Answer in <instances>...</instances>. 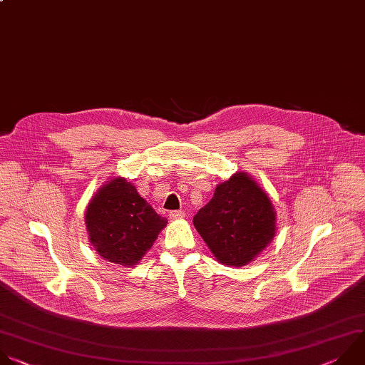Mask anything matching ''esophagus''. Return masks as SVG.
<instances>
[{
  "label": "esophagus",
  "instance_id": "esophagus-1",
  "mask_svg": "<svg viewBox=\"0 0 365 365\" xmlns=\"http://www.w3.org/2000/svg\"><path fill=\"white\" fill-rule=\"evenodd\" d=\"M168 217L171 218V220H177V218H184L185 212L182 210H175V211H170Z\"/></svg>",
  "mask_w": 365,
  "mask_h": 365
}]
</instances>
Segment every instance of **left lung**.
Instances as JSON below:
<instances>
[{
	"label": "left lung",
	"mask_w": 365,
	"mask_h": 365,
	"mask_svg": "<svg viewBox=\"0 0 365 365\" xmlns=\"http://www.w3.org/2000/svg\"><path fill=\"white\" fill-rule=\"evenodd\" d=\"M274 222L267 194L245 173L218 184L214 197L192 218L217 260L236 267L252 262L270 243Z\"/></svg>",
	"instance_id": "8db88e82"
}]
</instances>
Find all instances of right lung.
Returning a JSON list of instances; mask_svg holds the SVG:
<instances>
[{
	"label": "right lung",
	"mask_w": 365,
	"mask_h": 365,
	"mask_svg": "<svg viewBox=\"0 0 365 365\" xmlns=\"http://www.w3.org/2000/svg\"><path fill=\"white\" fill-rule=\"evenodd\" d=\"M85 218L95 250L105 260L122 266L136 264L167 226V218L158 215L120 177L99 190Z\"/></svg>",
	"instance_id": "right-lung-1"
}]
</instances>
